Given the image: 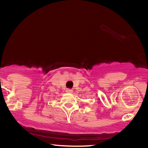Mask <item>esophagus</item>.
<instances>
[{"label":"esophagus","instance_id":"34e87169","mask_svg":"<svg viewBox=\"0 0 148 148\" xmlns=\"http://www.w3.org/2000/svg\"><path fill=\"white\" fill-rule=\"evenodd\" d=\"M66 92H69V93H72V92H73V91H72V89H66Z\"/></svg>","mask_w":148,"mask_h":148}]
</instances>
